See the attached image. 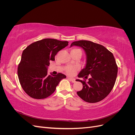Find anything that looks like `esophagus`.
<instances>
[{"label":"esophagus","instance_id":"34e87169","mask_svg":"<svg viewBox=\"0 0 135 135\" xmlns=\"http://www.w3.org/2000/svg\"><path fill=\"white\" fill-rule=\"evenodd\" d=\"M68 79H69V80H70L71 81V82H73V83H74L75 81V79L74 78H72L69 77Z\"/></svg>","mask_w":135,"mask_h":135}]
</instances>
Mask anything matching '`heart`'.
<instances>
[{
    "label": "heart",
    "mask_w": 135,
    "mask_h": 135,
    "mask_svg": "<svg viewBox=\"0 0 135 135\" xmlns=\"http://www.w3.org/2000/svg\"><path fill=\"white\" fill-rule=\"evenodd\" d=\"M78 51L81 52V51L79 49H73L71 50V51ZM78 66H69L66 68V71L68 73V74H70V75H73L74 74L75 72L78 70Z\"/></svg>",
    "instance_id": "b5f03b06"
}]
</instances>
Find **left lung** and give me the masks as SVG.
Returning a JSON list of instances; mask_svg holds the SVG:
<instances>
[{"label":"left lung","mask_w":135,"mask_h":135,"mask_svg":"<svg viewBox=\"0 0 135 135\" xmlns=\"http://www.w3.org/2000/svg\"><path fill=\"white\" fill-rule=\"evenodd\" d=\"M73 46L82 48L86 55L85 66L78 76H90L87 83L85 80H76L83 84V89L76 92L78 95L89 103L103 100L112 90L117 79L118 66L113 54L102 45L88 40L74 42L70 47Z\"/></svg>","instance_id":"8db88e82"}]
</instances>
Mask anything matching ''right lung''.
I'll return each mask as SVG.
<instances>
[{
  "mask_svg": "<svg viewBox=\"0 0 135 135\" xmlns=\"http://www.w3.org/2000/svg\"><path fill=\"white\" fill-rule=\"evenodd\" d=\"M68 41L44 39L32 43L23 51L17 73L20 83L27 95L35 99H46L54 93L66 75H48L50 61H55L57 52L66 47Z\"/></svg>",
  "mask_w": 135,
  "mask_h": 135,
  "instance_id": "right-lung-1",
  "label": "right lung"
}]
</instances>
